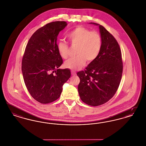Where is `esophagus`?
Wrapping results in <instances>:
<instances>
[{
    "mask_svg": "<svg viewBox=\"0 0 146 146\" xmlns=\"http://www.w3.org/2000/svg\"><path fill=\"white\" fill-rule=\"evenodd\" d=\"M71 74L72 76H75L76 74V73L74 71H73V70H71Z\"/></svg>",
    "mask_w": 146,
    "mask_h": 146,
    "instance_id": "1",
    "label": "esophagus"
}]
</instances>
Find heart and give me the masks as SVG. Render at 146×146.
<instances>
[{"instance_id":"b5f03b06","label":"heart","mask_w":146,"mask_h":146,"mask_svg":"<svg viewBox=\"0 0 146 146\" xmlns=\"http://www.w3.org/2000/svg\"><path fill=\"white\" fill-rule=\"evenodd\" d=\"M67 37L72 45H77V55L67 61L64 66L70 70H76L85 63L86 60L91 62L95 61L100 55L102 46V39L101 35L96 31L82 26L77 27L71 30ZM57 49L60 56L63 58L68 57L69 46L63 41L57 43Z\"/></svg>"}]
</instances>
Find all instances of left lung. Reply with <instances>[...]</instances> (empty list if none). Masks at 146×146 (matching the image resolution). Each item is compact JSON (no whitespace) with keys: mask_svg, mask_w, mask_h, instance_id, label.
Masks as SVG:
<instances>
[{"mask_svg":"<svg viewBox=\"0 0 146 146\" xmlns=\"http://www.w3.org/2000/svg\"><path fill=\"white\" fill-rule=\"evenodd\" d=\"M98 25L102 46L97 58L76 74L78 90L82 101L92 106L104 104L118 90L123 74L121 52L118 42L104 26Z\"/></svg>","mask_w":146,"mask_h":146,"instance_id":"obj_1","label":"left lung"}]
</instances>
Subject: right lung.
<instances>
[{
	"label": "right lung",
	"instance_id": "obj_1",
	"mask_svg": "<svg viewBox=\"0 0 146 146\" xmlns=\"http://www.w3.org/2000/svg\"><path fill=\"white\" fill-rule=\"evenodd\" d=\"M65 21L50 22L30 38L22 60V72L28 92L38 102L46 104L58 99L70 71L58 69L63 63L57 49V37Z\"/></svg>",
	"mask_w": 146,
	"mask_h": 146
}]
</instances>
